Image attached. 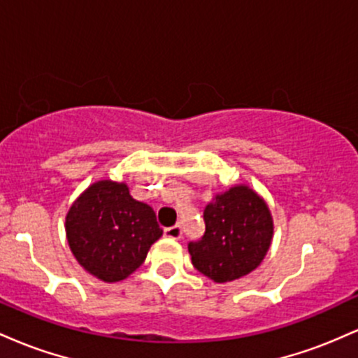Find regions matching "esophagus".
I'll return each instance as SVG.
<instances>
[{"label": "esophagus", "mask_w": 358, "mask_h": 358, "mask_svg": "<svg viewBox=\"0 0 358 358\" xmlns=\"http://www.w3.org/2000/svg\"><path fill=\"white\" fill-rule=\"evenodd\" d=\"M182 234H183V231H182V225L180 224L173 225V227L165 229V236L170 237V239H180V237H182Z\"/></svg>", "instance_id": "esophagus-1"}]
</instances>
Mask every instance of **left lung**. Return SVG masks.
Returning <instances> with one entry per match:
<instances>
[{
	"mask_svg": "<svg viewBox=\"0 0 358 358\" xmlns=\"http://www.w3.org/2000/svg\"><path fill=\"white\" fill-rule=\"evenodd\" d=\"M205 234L188 244L192 264L215 282H229L252 273L273 241L268 203L248 185L215 195L203 210Z\"/></svg>",
	"mask_w": 358,
	"mask_h": 358,
	"instance_id": "8db88e82",
	"label": "left lung"
}]
</instances>
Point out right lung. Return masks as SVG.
Instances as JSON below:
<instances>
[{"label": "right lung", "mask_w": 358, "mask_h": 358, "mask_svg": "<svg viewBox=\"0 0 358 358\" xmlns=\"http://www.w3.org/2000/svg\"><path fill=\"white\" fill-rule=\"evenodd\" d=\"M72 254L87 273L106 282L122 281L145 262L163 231L150 205L129 195L126 183H92L65 217Z\"/></svg>", "instance_id": "right-lung-1"}]
</instances>
